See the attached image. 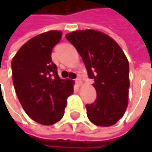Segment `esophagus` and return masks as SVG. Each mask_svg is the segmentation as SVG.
Segmentation results:
<instances>
[{"label": "esophagus", "instance_id": "34e87169", "mask_svg": "<svg viewBox=\"0 0 152 152\" xmlns=\"http://www.w3.org/2000/svg\"><path fill=\"white\" fill-rule=\"evenodd\" d=\"M76 83L77 84V85H78V86H80V85H81V84L83 83V82H82L81 78H79V77H78V78H76Z\"/></svg>", "mask_w": 152, "mask_h": 152}]
</instances>
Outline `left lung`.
<instances>
[{"label":"left lung","mask_w":152,"mask_h":152,"mask_svg":"<svg viewBox=\"0 0 152 152\" xmlns=\"http://www.w3.org/2000/svg\"><path fill=\"white\" fill-rule=\"evenodd\" d=\"M76 47L94 80L97 91L94 103L86 105L87 116L95 125H114L124 114L129 101V65L120 46L108 35L95 30L66 34Z\"/></svg>","instance_id":"left-lung-1"}]
</instances>
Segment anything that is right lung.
Masks as SVG:
<instances>
[{"label": "right lung", "instance_id": "obj_1", "mask_svg": "<svg viewBox=\"0 0 152 152\" xmlns=\"http://www.w3.org/2000/svg\"><path fill=\"white\" fill-rule=\"evenodd\" d=\"M62 36L61 31L41 33L15 53L12 77L17 98L28 116L42 125H53L64 115L74 82L61 79L51 53Z\"/></svg>", "mask_w": 152, "mask_h": 152}]
</instances>
